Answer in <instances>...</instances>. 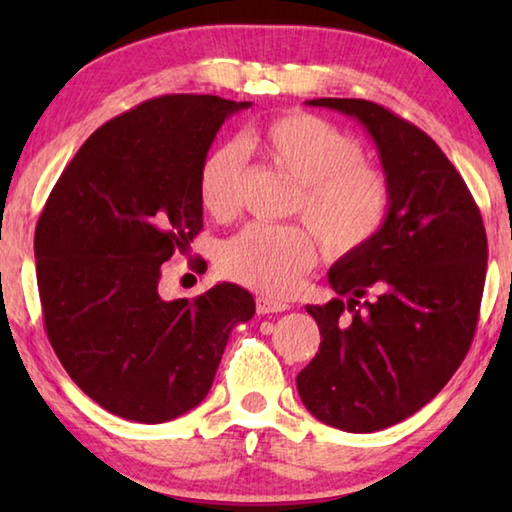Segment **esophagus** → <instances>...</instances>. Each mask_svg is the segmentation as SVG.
I'll return each instance as SVG.
<instances>
[{
	"label": "esophagus",
	"instance_id": "obj_1",
	"mask_svg": "<svg viewBox=\"0 0 512 512\" xmlns=\"http://www.w3.org/2000/svg\"><path fill=\"white\" fill-rule=\"evenodd\" d=\"M289 305L282 300H275V298H264L259 296L257 298V311L259 314H277V311H287Z\"/></svg>",
	"mask_w": 512,
	"mask_h": 512
}]
</instances>
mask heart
Returning <instances> with one entry per match:
<instances>
[{
	"mask_svg": "<svg viewBox=\"0 0 512 512\" xmlns=\"http://www.w3.org/2000/svg\"><path fill=\"white\" fill-rule=\"evenodd\" d=\"M253 144L298 183L291 214L316 232L327 255L359 253L384 228L391 212V180L363 162V146L354 135L309 112H289L259 128ZM244 180V146H216L198 173L205 210L216 219H232L239 212ZM316 259V237L305 225L255 223L221 246L219 271L264 296L284 298L300 287Z\"/></svg>",
	"mask_w": 512,
	"mask_h": 512,
	"instance_id": "obj_1",
	"label": "heart"
}]
</instances>
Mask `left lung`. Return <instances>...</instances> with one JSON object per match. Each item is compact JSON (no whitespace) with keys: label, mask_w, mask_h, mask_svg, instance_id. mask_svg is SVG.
I'll list each match as a JSON object with an SVG mask.
<instances>
[{"label":"left lung","mask_w":512,"mask_h":512,"mask_svg":"<svg viewBox=\"0 0 512 512\" xmlns=\"http://www.w3.org/2000/svg\"><path fill=\"white\" fill-rule=\"evenodd\" d=\"M307 103L359 119L391 180L384 228L329 268L339 298L307 307L320 348L296 379L320 422L370 433L420 411L463 363L479 323L488 239L461 173L418 126L366 99Z\"/></svg>","instance_id":"obj_1"}]
</instances>
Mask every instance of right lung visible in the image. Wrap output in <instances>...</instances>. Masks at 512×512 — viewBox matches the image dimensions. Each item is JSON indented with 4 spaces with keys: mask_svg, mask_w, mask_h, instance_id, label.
<instances>
[{
    "mask_svg": "<svg viewBox=\"0 0 512 512\" xmlns=\"http://www.w3.org/2000/svg\"><path fill=\"white\" fill-rule=\"evenodd\" d=\"M250 101L149 99L97 128L60 173L36 225L51 348L81 391L119 418L158 424L201 404L255 300L221 282L162 300V264L203 230L198 173L216 133Z\"/></svg>",
    "mask_w": 512,
    "mask_h": 512,
    "instance_id": "add662e5",
    "label": "right lung"
}]
</instances>
